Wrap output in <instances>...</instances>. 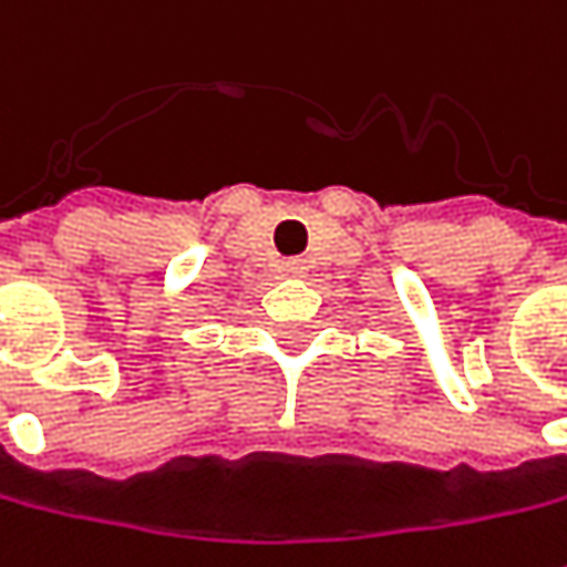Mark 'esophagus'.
<instances>
[{
    "label": "esophagus",
    "instance_id": "34e87169",
    "mask_svg": "<svg viewBox=\"0 0 567 567\" xmlns=\"http://www.w3.org/2000/svg\"><path fill=\"white\" fill-rule=\"evenodd\" d=\"M285 269H288L291 276H301L307 266H303V260H288V264H285Z\"/></svg>",
    "mask_w": 567,
    "mask_h": 567
}]
</instances>
